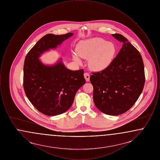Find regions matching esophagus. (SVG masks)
Wrapping results in <instances>:
<instances>
[{
  "instance_id": "34e87169",
  "label": "esophagus",
  "mask_w": 160,
  "mask_h": 160,
  "mask_svg": "<svg viewBox=\"0 0 160 160\" xmlns=\"http://www.w3.org/2000/svg\"><path fill=\"white\" fill-rule=\"evenodd\" d=\"M84 77L86 79V82H89V79H90V74L88 73V72H85L84 74Z\"/></svg>"
}]
</instances>
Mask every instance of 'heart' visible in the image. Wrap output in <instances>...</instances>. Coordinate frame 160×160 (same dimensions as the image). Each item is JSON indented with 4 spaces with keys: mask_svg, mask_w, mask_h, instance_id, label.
<instances>
[{
    "mask_svg": "<svg viewBox=\"0 0 160 160\" xmlns=\"http://www.w3.org/2000/svg\"><path fill=\"white\" fill-rule=\"evenodd\" d=\"M76 52L80 57L89 59L88 64L92 69L99 71L110 64L116 53V47L112 42L102 38H92L80 42L77 47ZM73 58L77 63H81L76 54L73 55Z\"/></svg>",
    "mask_w": 160,
    "mask_h": 160,
    "instance_id": "b5f03b06",
    "label": "heart"
}]
</instances>
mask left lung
Instances as JSON below:
<instances>
[{"label":"left lung","instance_id":"1","mask_svg":"<svg viewBox=\"0 0 160 160\" xmlns=\"http://www.w3.org/2000/svg\"><path fill=\"white\" fill-rule=\"evenodd\" d=\"M112 36L122 47L107 68L92 72L90 81L95 106L105 114L119 115L130 109L142 93L145 69L141 54L128 39L119 33Z\"/></svg>","mask_w":160,"mask_h":160}]
</instances>
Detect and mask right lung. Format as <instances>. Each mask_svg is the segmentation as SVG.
Wrapping results in <instances>:
<instances>
[{
	"label": "right lung",
	"instance_id": "right-lung-1",
	"mask_svg": "<svg viewBox=\"0 0 160 160\" xmlns=\"http://www.w3.org/2000/svg\"><path fill=\"white\" fill-rule=\"evenodd\" d=\"M72 33L47 34L27 54L23 67V87L28 98L38 111L47 116L62 114L72 106L77 91L86 83L83 69L71 71L61 61L44 65L39 56L55 48Z\"/></svg>",
	"mask_w": 160,
	"mask_h": 160
}]
</instances>
